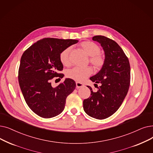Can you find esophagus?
Here are the masks:
<instances>
[{
	"label": "esophagus",
	"instance_id": "esophagus-1",
	"mask_svg": "<svg viewBox=\"0 0 153 153\" xmlns=\"http://www.w3.org/2000/svg\"><path fill=\"white\" fill-rule=\"evenodd\" d=\"M84 86V85L81 83V82H76V88H82Z\"/></svg>",
	"mask_w": 153,
	"mask_h": 153
}]
</instances>
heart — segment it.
<instances>
[{
	"instance_id": "b5f03b06",
	"label": "heart",
	"mask_w": 153,
	"mask_h": 153,
	"mask_svg": "<svg viewBox=\"0 0 153 153\" xmlns=\"http://www.w3.org/2000/svg\"><path fill=\"white\" fill-rule=\"evenodd\" d=\"M81 48L85 51L89 58V62L95 69H101L105 62L104 57L99 53L101 52V49L96 43L91 41H84L80 44ZM70 51L71 48H68L61 52L60 54L61 62L66 67L71 65L70 60ZM92 73V69L90 67L86 68H74L66 71V76L72 80L81 82L90 76Z\"/></svg>"
}]
</instances>
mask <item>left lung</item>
<instances>
[{
  "label": "left lung",
  "mask_w": 153,
  "mask_h": 153,
  "mask_svg": "<svg viewBox=\"0 0 153 153\" xmlns=\"http://www.w3.org/2000/svg\"><path fill=\"white\" fill-rule=\"evenodd\" d=\"M92 40L101 44L105 62L101 69L90 79L100 83L97 91L91 90V96L83 101L85 113L97 119L108 118L119 108L127 95L130 85L131 71L128 58L114 41L102 36Z\"/></svg>",
  "instance_id": "left-lung-1"
}]
</instances>
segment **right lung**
I'll return each instance as SVG.
<instances>
[{
	"mask_svg": "<svg viewBox=\"0 0 153 153\" xmlns=\"http://www.w3.org/2000/svg\"><path fill=\"white\" fill-rule=\"evenodd\" d=\"M78 42L75 39L44 38L32 45L24 53L19 69V83L25 101L30 109L40 117L51 118L61 114L66 98L76 88L71 79L57 87L51 85L54 77H63L59 73L63 69L60 54Z\"/></svg>",
	"mask_w": 153,
	"mask_h": 153,
	"instance_id": "right-lung-1",
	"label": "right lung"
}]
</instances>
